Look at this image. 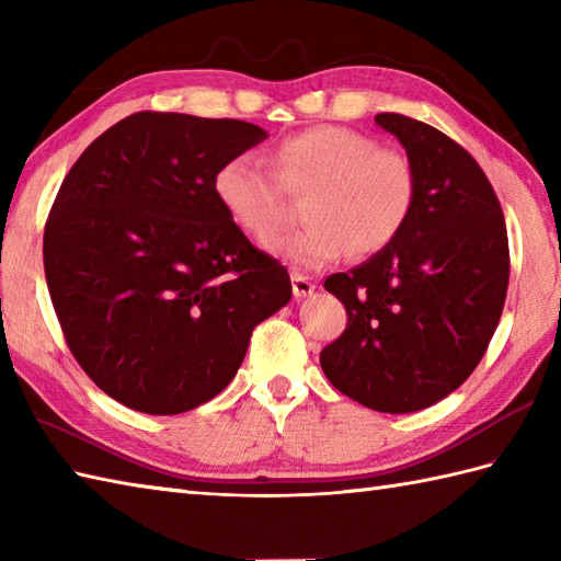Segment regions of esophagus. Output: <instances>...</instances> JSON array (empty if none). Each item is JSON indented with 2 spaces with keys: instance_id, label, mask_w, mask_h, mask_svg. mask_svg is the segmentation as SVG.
I'll list each match as a JSON object with an SVG mask.
<instances>
[{
  "instance_id": "esophagus-1",
  "label": "esophagus",
  "mask_w": 561,
  "mask_h": 561,
  "mask_svg": "<svg viewBox=\"0 0 561 561\" xmlns=\"http://www.w3.org/2000/svg\"><path fill=\"white\" fill-rule=\"evenodd\" d=\"M291 289H294V296L296 299H304V296H308V294H313V289H316V284L308 279V277H304V274H291Z\"/></svg>"
}]
</instances>
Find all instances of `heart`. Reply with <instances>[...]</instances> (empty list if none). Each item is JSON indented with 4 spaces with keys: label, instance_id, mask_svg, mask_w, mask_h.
Masks as SVG:
<instances>
[{
    "label": "heart",
    "instance_id": "obj_1",
    "mask_svg": "<svg viewBox=\"0 0 561 561\" xmlns=\"http://www.w3.org/2000/svg\"><path fill=\"white\" fill-rule=\"evenodd\" d=\"M274 178L248 153L219 165L214 195L229 219L265 243L287 217L284 190L306 197L299 231L270 248L299 270H318L354 250L374 255L408 226L416 205V171L408 153L342 125H316L284 137L272 153Z\"/></svg>",
    "mask_w": 561,
    "mask_h": 561
}]
</instances>
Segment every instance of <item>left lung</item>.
Here are the masks:
<instances>
[{
    "instance_id": "1",
    "label": "left lung",
    "mask_w": 561,
    "mask_h": 561,
    "mask_svg": "<svg viewBox=\"0 0 561 561\" xmlns=\"http://www.w3.org/2000/svg\"><path fill=\"white\" fill-rule=\"evenodd\" d=\"M376 123L408 149L416 205L388 248L325 279L347 328L320 366L364 408L404 414L444 400L482 362L506 301L508 236L490 178L458 141L400 113Z\"/></svg>"
}]
</instances>
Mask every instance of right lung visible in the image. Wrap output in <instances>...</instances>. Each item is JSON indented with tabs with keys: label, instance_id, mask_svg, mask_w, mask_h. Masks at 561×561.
I'll use <instances>...</instances> for the list:
<instances>
[{
	"label": "right lung",
	"instance_id": "right-lung-1",
	"mask_svg": "<svg viewBox=\"0 0 561 561\" xmlns=\"http://www.w3.org/2000/svg\"><path fill=\"white\" fill-rule=\"evenodd\" d=\"M267 137L231 117L141 111L93 139L45 221L43 265L67 347L105 396L181 414L231 383L289 272L214 195L219 165Z\"/></svg>",
	"mask_w": 561,
	"mask_h": 561
}]
</instances>
